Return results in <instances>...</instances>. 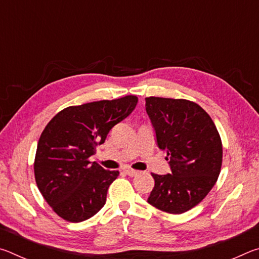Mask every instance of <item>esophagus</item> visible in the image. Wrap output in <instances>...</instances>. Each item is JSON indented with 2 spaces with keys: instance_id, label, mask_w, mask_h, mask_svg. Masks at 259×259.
Returning a JSON list of instances; mask_svg holds the SVG:
<instances>
[{
  "instance_id": "1",
  "label": "esophagus",
  "mask_w": 259,
  "mask_h": 259,
  "mask_svg": "<svg viewBox=\"0 0 259 259\" xmlns=\"http://www.w3.org/2000/svg\"><path fill=\"white\" fill-rule=\"evenodd\" d=\"M124 172L128 175V176H130V177H135V176H137V175L139 174L138 170H134V169H130V168L124 169Z\"/></svg>"
}]
</instances>
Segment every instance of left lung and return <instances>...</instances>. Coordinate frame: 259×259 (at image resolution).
I'll return each mask as SVG.
<instances>
[{
  "mask_svg": "<svg viewBox=\"0 0 259 259\" xmlns=\"http://www.w3.org/2000/svg\"><path fill=\"white\" fill-rule=\"evenodd\" d=\"M146 112L171 174L156 175L147 202L179 214L199 204L221 174L223 145L211 117L186 99L147 97Z\"/></svg>",
  "mask_w": 259,
  "mask_h": 259,
  "instance_id": "obj_1",
  "label": "left lung"
}]
</instances>
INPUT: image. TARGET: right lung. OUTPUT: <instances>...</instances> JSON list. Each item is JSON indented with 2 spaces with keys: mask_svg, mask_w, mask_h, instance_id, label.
Here are the masks:
<instances>
[{
  "mask_svg": "<svg viewBox=\"0 0 259 259\" xmlns=\"http://www.w3.org/2000/svg\"><path fill=\"white\" fill-rule=\"evenodd\" d=\"M137 103L131 95L69 106L57 113L42 131L34 160L35 182L59 217L80 223L104 207L119 171L104 169L89 157Z\"/></svg>",
  "mask_w": 259,
  "mask_h": 259,
  "instance_id": "right-lung-1",
  "label": "right lung"
}]
</instances>
